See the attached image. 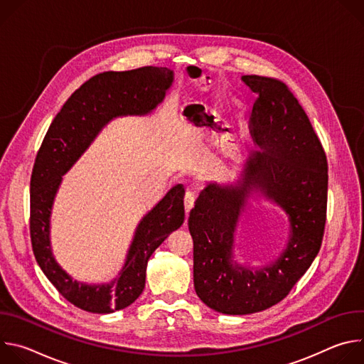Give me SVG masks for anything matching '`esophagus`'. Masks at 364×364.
<instances>
[{
	"mask_svg": "<svg viewBox=\"0 0 364 364\" xmlns=\"http://www.w3.org/2000/svg\"><path fill=\"white\" fill-rule=\"evenodd\" d=\"M194 200H196V196L191 190H187L186 196H184V209H186V216H188L190 210L194 207Z\"/></svg>",
	"mask_w": 364,
	"mask_h": 364,
	"instance_id": "obj_1",
	"label": "esophagus"
}]
</instances>
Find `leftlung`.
Listing matches in <instances>:
<instances>
[{
  "mask_svg": "<svg viewBox=\"0 0 364 364\" xmlns=\"http://www.w3.org/2000/svg\"><path fill=\"white\" fill-rule=\"evenodd\" d=\"M242 80L259 95L249 118L256 151L236 184H207L188 216L196 294L229 316L259 313L289 294L321 247L327 216V157L299 102L278 79ZM253 192L275 200L291 228L287 247L261 269L242 267L232 255L234 230Z\"/></svg>",
  "mask_w": 364,
  "mask_h": 364,
  "instance_id": "1",
  "label": "left lung"
}]
</instances>
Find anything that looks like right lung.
Here are the masks:
<instances>
[{
	"instance_id": "obj_1",
	"label": "right lung",
	"mask_w": 364,
	"mask_h": 364,
	"mask_svg": "<svg viewBox=\"0 0 364 364\" xmlns=\"http://www.w3.org/2000/svg\"><path fill=\"white\" fill-rule=\"evenodd\" d=\"M173 80V70L155 66L90 77L68 99L37 152L30 181V236L36 261L56 289L87 313L109 314L127 308L141 295L148 259L184 222L186 191L183 184L174 186L142 218L118 278L109 284L87 285L72 279L51 252L50 215L62 177L109 121L152 112Z\"/></svg>"
}]
</instances>
